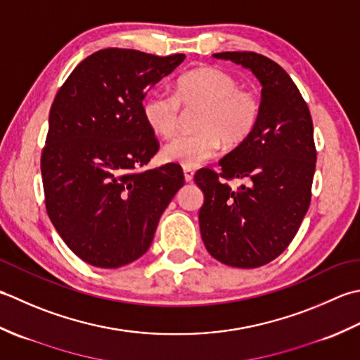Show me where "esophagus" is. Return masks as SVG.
<instances>
[{
  "label": "esophagus",
  "mask_w": 360,
  "mask_h": 360,
  "mask_svg": "<svg viewBox=\"0 0 360 360\" xmlns=\"http://www.w3.org/2000/svg\"><path fill=\"white\" fill-rule=\"evenodd\" d=\"M183 174H185V180L189 183L194 179V171L189 169V167H183Z\"/></svg>",
  "instance_id": "34e87169"
}]
</instances>
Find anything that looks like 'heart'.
<instances>
[{
    "label": "heart",
    "instance_id": "obj_1",
    "mask_svg": "<svg viewBox=\"0 0 360 360\" xmlns=\"http://www.w3.org/2000/svg\"><path fill=\"white\" fill-rule=\"evenodd\" d=\"M181 105L202 107L197 118L200 131L175 136L161 150V157L189 169L214 157L222 143L234 148L245 141L261 113L259 98L239 88L236 79L214 67L185 72L175 84V94L152 93L143 105L144 120L157 135L167 138L179 127Z\"/></svg>",
    "mask_w": 360,
    "mask_h": 360
}]
</instances>
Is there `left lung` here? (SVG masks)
Masks as SVG:
<instances>
[{
	"label": "left lung",
	"mask_w": 360,
	"mask_h": 360,
	"mask_svg": "<svg viewBox=\"0 0 360 360\" xmlns=\"http://www.w3.org/2000/svg\"><path fill=\"white\" fill-rule=\"evenodd\" d=\"M259 80L261 113L245 141L200 169L199 225L208 253L222 264L255 269L278 258L295 238L311 203L317 152L309 108L280 65L256 53H219ZM246 183L231 190L221 179Z\"/></svg>",
	"instance_id": "left-lung-1"
}]
</instances>
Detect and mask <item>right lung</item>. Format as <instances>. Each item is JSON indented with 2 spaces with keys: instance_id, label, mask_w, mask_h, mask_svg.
I'll return each mask as SVG.
<instances>
[{
  "instance_id": "1",
  "label": "right lung",
  "mask_w": 360,
  "mask_h": 360,
  "mask_svg": "<svg viewBox=\"0 0 360 360\" xmlns=\"http://www.w3.org/2000/svg\"><path fill=\"white\" fill-rule=\"evenodd\" d=\"M185 57L101 49L77 65L51 105L41 153L46 211L72 253L94 267L141 258L185 185L175 163L139 171L158 150L143 99Z\"/></svg>"
}]
</instances>
